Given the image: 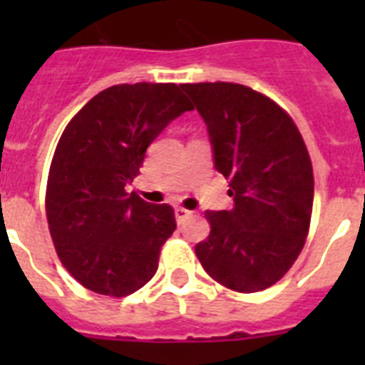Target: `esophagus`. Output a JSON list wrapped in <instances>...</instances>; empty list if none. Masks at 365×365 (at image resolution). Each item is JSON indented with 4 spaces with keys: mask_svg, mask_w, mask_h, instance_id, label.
Masks as SVG:
<instances>
[{
    "mask_svg": "<svg viewBox=\"0 0 365 365\" xmlns=\"http://www.w3.org/2000/svg\"><path fill=\"white\" fill-rule=\"evenodd\" d=\"M174 216H176L178 223H183L189 216H191V212L185 210V208H176V210H174Z\"/></svg>",
    "mask_w": 365,
    "mask_h": 365,
    "instance_id": "obj_1",
    "label": "esophagus"
}]
</instances>
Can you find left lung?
<instances>
[{
  "instance_id": "obj_1",
  "label": "left lung",
  "mask_w": 365,
  "mask_h": 365,
  "mask_svg": "<svg viewBox=\"0 0 365 365\" xmlns=\"http://www.w3.org/2000/svg\"><path fill=\"white\" fill-rule=\"evenodd\" d=\"M202 117L214 168L229 180L231 210H206L208 239L195 246L216 282L240 294L269 288L303 250L314 180L305 142L271 98L239 83L182 85Z\"/></svg>"
}]
</instances>
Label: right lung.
Here are the masks:
<instances>
[{
	"label": "right lung",
	"mask_w": 365,
	"mask_h": 365,
	"mask_svg": "<svg viewBox=\"0 0 365 365\" xmlns=\"http://www.w3.org/2000/svg\"><path fill=\"white\" fill-rule=\"evenodd\" d=\"M191 110L174 83L113 85L62 132L47 182L48 231L62 265L85 288L125 297L157 272L176 229L174 210L126 193V185L155 138Z\"/></svg>",
	"instance_id": "1"
}]
</instances>
